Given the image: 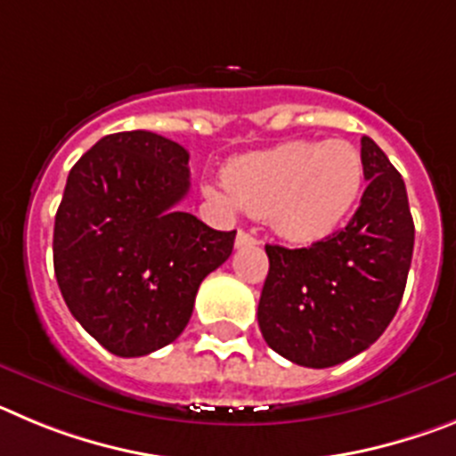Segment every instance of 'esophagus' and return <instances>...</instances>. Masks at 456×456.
<instances>
[{
	"label": "esophagus",
	"instance_id": "esophagus-1",
	"mask_svg": "<svg viewBox=\"0 0 456 456\" xmlns=\"http://www.w3.org/2000/svg\"><path fill=\"white\" fill-rule=\"evenodd\" d=\"M253 244H257V240L251 235V232L237 231V237H235V247H237V248H241V247H253Z\"/></svg>",
	"mask_w": 456,
	"mask_h": 456
}]
</instances>
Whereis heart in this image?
<instances>
[{
  "label": "heart",
  "mask_w": 456,
  "mask_h": 456,
  "mask_svg": "<svg viewBox=\"0 0 456 456\" xmlns=\"http://www.w3.org/2000/svg\"><path fill=\"white\" fill-rule=\"evenodd\" d=\"M363 171L361 152L347 141H288L232 159L224 171L228 193H208L265 216L285 240L315 241L349 215Z\"/></svg>",
  "instance_id": "1"
}]
</instances>
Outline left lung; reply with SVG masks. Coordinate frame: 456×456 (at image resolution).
I'll return each mask as SVG.
<instances>
[{"label":"left lung","mask_w":456,"mask_h":456,"mask_svg":"<svg viewBox=\"0 0 456 456\" xmlns=\"http://www.w3.org/2000/svg\"><path fill=\"white\" fill-rule=\"evenodd\" d=\"M368 187L342 231L308 248L267 244L257 324L276 354L304 368H333L379 340L400 308L413 257V216L397 168L361 139Z\"/></svg>","instance_id":"obj_1"}]
</instances>
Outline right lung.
Returning a JSON list of instances; mask_svg holds the SVG:
<instances>
[{
  "instance_id": "obj_1",
  "label": "right lung",
  "mask_w": 456,
  "mask_h": 456,
  "mask_svg": "<svg viewBox=\"0 0 456 456\" xmlns=\"http://www.w3.org/2000/svg\"><path fill=\"white\" fill-rule=\"evenodd\" d=\"M189 152L155 132L107 134L68 173L54 219V273L72 317L116 356H146L184 331L203 278L235 231L175 205Z\"/></svg>"
}]
</instances>
